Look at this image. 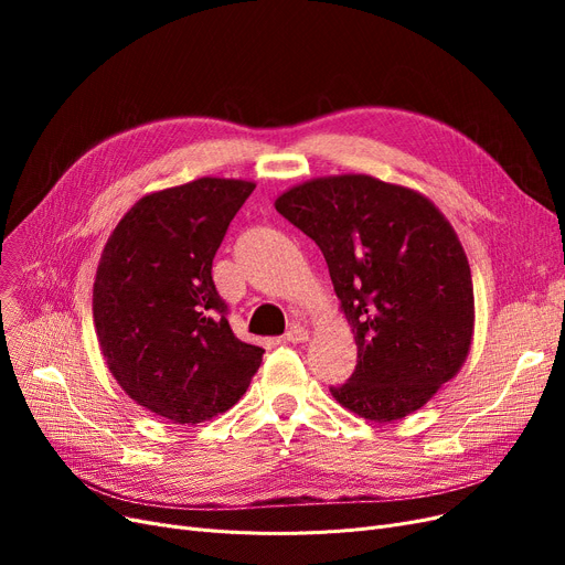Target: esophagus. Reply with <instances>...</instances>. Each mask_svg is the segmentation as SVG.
<instances>
[{
    "label": "esophagus",
    "mask_w": 565,
    "mask_h": 565,
    "mask_svg": "<svg viewBox=\"0 0 565 565\" xmlns=\"http://www.w3.org/2000/svg\"><path fill=\"white\" fill-rule=\"evenodd\" d=\"M309 339V332L302 328V324H290L288 332L284 334L286 343H305Z\"/></svg>",
    "instance_id": "esophagus-1"
}]
</instances>
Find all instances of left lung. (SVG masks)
Wrapping results in <instances>:
<instances>
[{
	"instance_id": "obj_1",
	"label": "left lung",
	"mask_w": 565,
	"mask_h": 565,
	"mask_svg": "<svg viewBox=\"0 0 565 565\" xmlns=\"http://www.w3.org/2000/svg\"><path fill=\"white\" fill-rule=\"evenodd\" d=\"M277 213L320 247L358 343L332 396L369 422L424 407L467 360L473 286L451 224L419 192L348 173L284 192Z\"/></svg>"
}]
</instances>
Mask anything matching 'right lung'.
Returning a JSON list of instances; mask_svg holds the SVG:
<instances>
[{"label":"right lung","mask_w":565,"mask_h":565,"mask_svg":"<svg viewBox=\"0 0 565 565\" xmlns=\"http://www.w3.org/2000/svg\"><path fill=\"white\" fill-rule=\"evenodd\" d=\"M254 183L199 178L141 196L103 249L94 322L121 390L173 424H201L247 392L263 348L237 339L213 258Z\"/></svg>","instance_id":"obj_1"}]
</instances>
